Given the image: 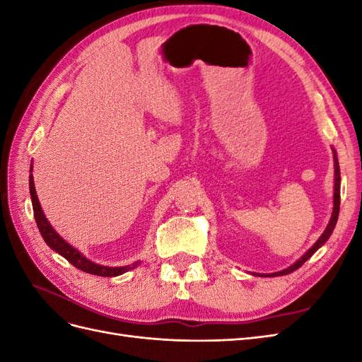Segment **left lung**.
I'll use <instances>...</instances> for the list:
<instances>
[{
	"instance_id": "8db88e82",
	"label": "left lung",
	"mask_w": 362,
	"mask_h": 362,
	"mask_svg": "<svg viewBox=\"0 0 362 362\" xmlns=\"http://www.w3.org/2000/svg\"><path fill=\"white\" fill-rule=\"evenodd\" d=\"M332 152H334V175H335V178H334V208H332V216H331V218H329V223H327V226H326V229L323 231V234L320 235V238L317 240V242L305 252V254L294 262V264H291L290 267H287V269H284V270H281V272H275V273H252V275H255V276H284V275H288V273H291V272H294V270H298L303 262L306 261V259H310L317 250H319L326 242H327V238L331 237V234H332V231H334V228H335V225H337V221H338V213H339V184H341V178H339V164H338V157H337V152H335V149H332Z\"/></svg>"
}]
</instances>
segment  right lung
Returning <instances> with one entry per match:
<instances>
[{"mask_svg": "<svg viewBox=\"0 0 362 362\" xmlns=\"http://www.w3.org/2000/svg\"><path fill=\"white\" fill-rule=\"evenodd\" d=\"M31 172H33V164L30 166V196H31V202H33V211H35V218H36V223H37L42 238L45 240V243L52 250H56L57 254H60L63 258H66L71 264L75 266L76 269H80L86 273H90V275H96V276H119V275H124V273L128 270L136 269L140 264V261H136V262H133V264L122 266V267H108V266L96 264V262L90 261L89 258H86L78 249L71 246L66 240H63L56 233V229L51 226L45 214H43L40 202L37 199L35 180H33Z\"/></svg>", "mask_w": 362, "mask_h": 362, "instance_id": "add662e5", "label": "right lung"}]
</instances>
